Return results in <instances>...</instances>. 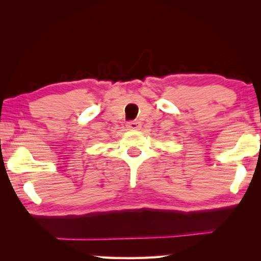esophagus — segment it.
Returning a JSON list of instances; mask_svg holds the SVG:
<instances>
[{
  "label": "esophagus",
  "instance_id": "obj_1",
  "mask_svg": "<svg viewBox=\"0 0 261 261\" xmlns=\"http://www.w3.org/2000/svg\"><path fill=\"white\" fill-rule=\"evenodd\" d=\"M140 127H141V124H140V122H139V121H137V120L129 121V122H127V128H128V129H130V130L140 129Z\"/></svg>",
  "mask_w": 261,
  "mask_h": 261
}]
</instances>
